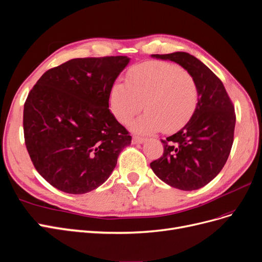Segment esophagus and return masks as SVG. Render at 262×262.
<instances>
[{"instance_id": "1", "label": "esophagus", "mask_w": 262, "mask_h": 262, "mask_svg": "<svg viewBox=\"0 0 262 262\" xmlns=\"http://www.w3.org/2000/svg\"><path fill=\"white\" fill-rule=\"evenodd\" d=\"M146 141H147L146 138L138 137V136H134L133 137V143L134 144H139V143H143V142H146Z\"/></svg>"}]
</instances>
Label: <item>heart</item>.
Wrapping results in <instances>:
<instances>
[{
    "mask_svg": "<svg viewBox=\"0 0 262 262\" xmlns=\"http://www.w3.org/2000/svg\"><path fill=\"white\" fill-rule=\"evenodd\" d=\"M127 82L112 84L109 104L115 119L127 124L143 103L146 112L132 124L135 132L176 130L187 124L196 110V81L189 71L176 64L159 60L139 63L129 70Z\"/></svg>",
    "mask_w": 262,
    "mask_h": 262,
    "instance_id": "heart-1",
    "label": "heart"
}]
</instances>
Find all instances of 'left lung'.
Masks as SVG:
<instances>
[{
  "label": "left lung",
  "instance_id": "8db88e82",
  "mask_svg": "<svg viewBox=\"0 0 262 262\" xmlns=\"http://www.w3.org/2000/svg\"><path fill=\"white\" fill-rule=\"evenodd\" d=\"M181 66L194 77L199 102L189 122L165 140L163 157L150 166L168 186L183 191L206 186L224 168L233 144L235 112L224 84L201 60L185 52L151 55Z\"/></svg>",
  "mask_w": 262,
  "mask_h": 262
}]
</instances>
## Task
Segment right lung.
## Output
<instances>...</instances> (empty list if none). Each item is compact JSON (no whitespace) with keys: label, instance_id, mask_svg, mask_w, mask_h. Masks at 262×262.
<instances>
[{"label":"right lung","instance_id":"add662e5","mask_svg":"<svg viewBox=\"0 0 262 262\" xmlns=\"http://www.w3.org/2000/svg\"><path fill=\"white\" fill-rule=\"evenodd\" d=\"M127 56L75 58L46 71L24 106V134L37 172L53 187L84 194L101 186L132 137L109 110Z\"/></svg>","mask_w":262,"mask_h":262}]
</instances>
